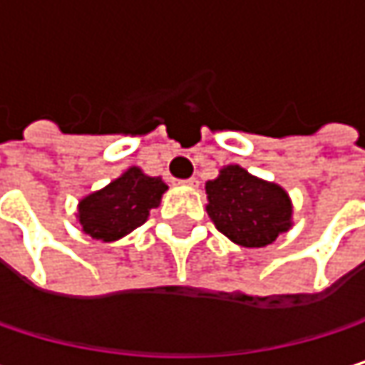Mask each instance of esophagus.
Returning a JSON list of instances; mask_svg holds the SVG:
<instances>
[{"instance_id":"1","label":"esophagus","mask_w":365,"mask_h":365,"mask_svg":"<svg viewBox=\"0 0 365 365\" xmlns=\"http://www.w3.org/2000/svg\"><path fill=\"white\" fill-rule=\"evenodd\" d=\"M182 185H187V187H198V180L196 178H190V180H183V182H180Z\"/></svg>"}]
</instances>
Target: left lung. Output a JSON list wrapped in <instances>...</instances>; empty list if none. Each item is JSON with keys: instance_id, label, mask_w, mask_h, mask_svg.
Wrapping results in <instances>:
<instances>
[{"instance_id": "8db88e82", "label": "left lung", "mask_w": 365, "mask_h": 365, "mask_svg": "<svg viewBox=\"0 0 365 365\" xmlns=\"http://www.w3.org/2000/svg\"><path fill=\"white\" fill-rule=\"evenodd\" d=\"M215 228L241 247H266L292 228V200L277 183L228 165L205 185Z\"/></svg>"}]
</instances>
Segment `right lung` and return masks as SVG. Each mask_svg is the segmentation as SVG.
Wrapping results in <instances>:
<instances>
[{"label":"right lung","instance_id":"obj_1","mask_svg":"<svg viewBox=\"0 0 365 365\" xmlns=\"http://www.w3.org/2000/svg\"><path fill=\"white\" fill-rule=\"evenodd\" d=\"M165 192L167 183L160 178H150L139 167H130L118 180L80 200V226L97 241H118L148 220Z\"/></svg>","mask_w":365,"mask_h":365}]
</instances>
